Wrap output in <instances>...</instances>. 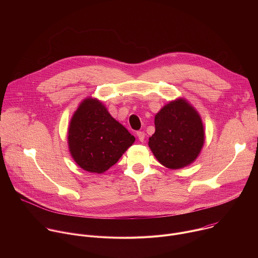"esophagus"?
I'll return each instance as SVG.
<instances>
[{
  "mask_svg": "<svg viewBox=\"0 0 258 258\" xmlns=\"http://www.w3.org/2000/svg\"><path fill=\"white\" fill-rule=\"evenodd\" d=\"M137 136H138V138H139L140 142H144V140H145V136H146L144 132H138V133H137Z\"/></svg>",
  "mask_w": 258,
  "mask_h": 258,
  "instance_id": "esophagus-1",
  "label": "esophagus"
}]
</instances>
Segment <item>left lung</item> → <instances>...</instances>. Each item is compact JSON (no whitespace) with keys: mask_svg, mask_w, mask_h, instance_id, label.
<instances>
[{"mask_svg":"<svg viewBox=\"0 0 258 258\" xmlns=\"http://www.w3.org/2000/svg\"><path fill=\"white\" fill-rule=\"evenodd\" d=\"M155 133L149 147L167 168L178 169L192 163L204 143V130L196 110L185 100L165 105L155 115Z\"/></svg>","mask_w":258,"mask_h":258,"instance_id":"1","label":"left lung"}]
</instances>
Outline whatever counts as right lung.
I'll return each instance as SVG.
<instances>
[{
	"label": "right lung",
	"mask_w": 258,
	"mask_h": 258,
	"mask_svg": "<svg viewBox=\"0 0 258 258\" xmlns=\"http://www.w3.org/2000/svg\"><path fill=\"white\" fill-rule=\"evenodd\" d=\"M134 142L135 137L95 99H86L71 118L69 150L73 159L87 171H106Z\"/></svg>",
	"instance_id": "obj_1"
}]
</instances>
